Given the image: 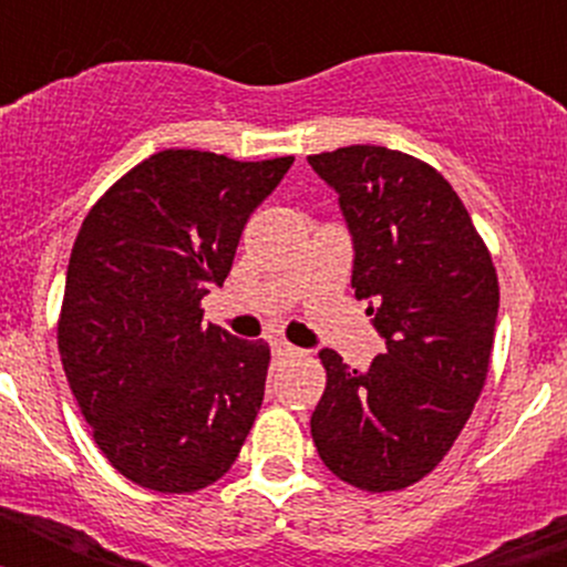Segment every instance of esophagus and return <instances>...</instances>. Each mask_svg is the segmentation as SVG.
<instances>
[{"label": "esophagus", "instance_id": "1", "mask_svg": "<svg viewBox=\"0 0 567 567\" xmlns=\"http://www.w3.org/2000/svg\"><path fill=\"white\" fill-rule=\"evenodd\" d=\"M272 352L278 354V358H300V349L298 346H292V343H287V340H275L272 343Z\"/></svg>", "mask_w": 567, "mask_h": 567}]
</instances>
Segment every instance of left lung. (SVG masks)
I'll use <instances>...</instances> for the list:
<instances>
[{
	"label": "left lung",
	"instance_id": "1",
	"mask_svg": "<svg viewBox=\"0 0 567 567\" xmlns=\"http://www.w3.org/2000/svg\"><path fill=\"white\" fill-rule=\"evenodd\" d=\"M352 235V289L385 354L360 372L320 349L312 440L334 477L400 491L437 468L485 385L499 287L452 184L414 155L352 144L309 155Z\"/></svg>",
	"mask_w": 567,
	"mask_h": 567
}]
</instances>
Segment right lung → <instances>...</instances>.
Wrapping results in <instances>:
<instances>
[{"label":"right lung","mask_w":567,"mask_h":567,"mask_svg":"<svg viewBox=\"0 0 567 567\" xmlns=\"http://www.w3.org/2000/svg\"><path fill=\"white\" fill-rule=\"evenodd\" d=\"M292 155L162 150L93 204L64 280L59 354L99 449L162 494L224 477L264 403L269 346L204 327L249 215Z\"/></svg>","instance_id":"right-lung-1"}]
</instances>
